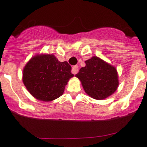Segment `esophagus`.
Wrapping results in <instances>:
<instances>
[{"label":"esophagus","instance_id":"obj_1","mask_svg":"<svg viewBox=\"0 0 147 147\" xmlns=\"http://www.w3.org/2000/svg\"><path fill=\"white\" fill-rule=\"evenodd\" d=\"M78 71H79V67H78V65H75V66L72 67V73L74 74V75H75V74L78 73Z\"/></svg>","mask_w":147,"mask_h":147}]
</instances>
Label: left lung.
I'll list each match as a JSON object with an SVG mask.
<instances>
[{
	"instance_id": "obj_1",
	"label": "left lung",
	"mask_w": 147,
	"mask_h": 147,
	"mask_svg": "<svg viewBox=\"0 0 147 147\" xmlns=\"http://www.w3.org/2000/svg\"><path fill=\"white\" fill-rule=\"evenodd\" d=\"M84 63L85 67L75 75L82 82L84 92L95 100L112 95L119 85L116 68L96 56Z\"/></svg>"
}]
</instances>
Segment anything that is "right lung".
I'll return each instance as SVG.
<instances>
[{
    "label": "right lung",
    "instance_id": "obj_1",
    "mask_svg": "<svg viewBox=\"0 0 147 147\" xmlns=\"http://www.w3.org/2000/svg\"><path fill=\"white\" fill-rule=\"evenodd\" d=\"M67 62H60L53 55H37L23 69V81L37 100L50 102L63 94L68 80L74 76Z\"/></svg>",
    "mask_w": 147,
    "mask_h": 147
}]
</instances>
